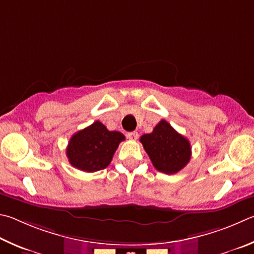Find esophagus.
I'll list each match as a JSON object with an SVG mask.
<instances>
[{"mask_svg":"<svg viewBox=\"0 0 254 254\" xmlns=\"http://www.w3.org/2000/svg\"><path fill=\"white\" fill-rule=\"evenodd\" d=\"M127 137L131 140H136L137 138H138V132L137 131H131V132H128L127 134Z\"/></svg>","mask_w":254,"mask_h":254,"instance_id":"esophagus-1","label":"esophagus"}]
</instances>
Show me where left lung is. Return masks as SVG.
<instances>
[{"instance_id": "8db88e82", "label": "left lung", "mask_w": 254, "mask_h": 254, "mask_svg": "<svg viewBox=\"0 0 254 254\" xmlns=\"http://www.w3.org/2000/svg\"><path fill=\"white\" fill-rule=\"evenodd\" d=\"M140 143L157 171L175 174L190 159V141L177 132L166 120H161L150 134L140 137Z\"/></svg>"}]
</instances>
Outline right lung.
Returning a JSON list of instances; mask_svg holds the SVG:
<instances>
[{
	"label": "right lung",
	"instance_id": "right-lung-1",
	"mask_svg": "<svg viewBox=\"0 0 254 254\" xmlns=\"http://www.w3.org/2000/svg\"><path fill=\"white\" fill-rule=\"evenodd\" d=\"M125 140L119 131H109L104 124L95 122L71 137L66 157L73 167L92 173L109 165L116 149Z\"/></svg>",
	"mask_w": 254,
	"mask_h": 254
}]
</instances>
